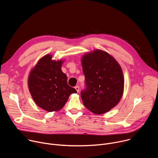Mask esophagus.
Here are the masks:
<instances>
[{
    "label": "esophagus",
    "mask_w": 158,
    "mask_h": 158,
    "mask_svg": "<svg viewBox=\"0 0 158 158\" xmlns=\"http://www.w3.org/2000/svg\"><path fill=\"white\" fill-rule=\"evenodd\" d=\"M75 89H76V91H77V92L79 91V86H76V87H75Z\"/></svg>",
    "instance_id": "34e87169"
}]
</instances>
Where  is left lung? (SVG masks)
Returning a JSON list of instances; mask_svg holds the SVG:
<instances>
[{"label":"left lung","instance_id":"1","mask_svg":"<svg viewBox=\"0 0 158 158\" xmlns=\"http://www.w3.org/2000/svg\"><path fill=\"white\" fill-rule=\"evenodd\" d=\"M85 89L81 92L85 107L95 114L106 113L120 100L124 79L122 68L107 52L95 50L82 59Z\"/></svg>","mask_w":158,"mask_h":158}]
</instances>
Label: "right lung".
Instances as JSON below:
<instances>
[{"mask_svg":"<svg viewBox=\"0 0 158 158\" xmlns=\"http://www.w3.org/2000/svg\"><path fill=\"white\" fill-rule=\"evenodd\" d=\"M49 55L39 60L28 77V88L37 106L48 112L61 109L69 95L77 93L68 84L61 69L63 61H52Z\"/></svg>","mask_w":158,"mask_h":158,"instance_id":"obj_1","label":"right lung"}]
</instances>
